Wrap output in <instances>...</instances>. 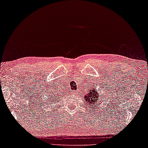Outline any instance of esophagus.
<instances>
[{"label": "esophagus", "instance_id": "34e87169", "mask_svg": "<svg viewBox=\"0 0 148 148\" xmlns=\"http://www.w3.org/2000/svg\"><path fill=\"white\" fill-rule=\"evenodd\" d=\"M76 93H77V91H71V94L74 95V94H76Z\"/></svg>", "mask_w": 148, "mask_h": 148}]
</instances>
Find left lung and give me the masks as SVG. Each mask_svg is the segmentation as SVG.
Returning a JSON list of instances; mask_svg holds the SVG:
<instances>
[{"instance_id":"8db88e82","label":"left lung","mask_w":148,"mask_h":148,"mask_svg":"<svg viewBox=\"0 0 148 148\" xmlns=\"http://www.w3.org/2000/svg\"><path fill=\"white\" fill-rule=\"evenodd\" d=\"M99 98L100 97L98 96V92L95 89V88L91 87L89 90V91H87V94L85 96V98L84 99L87 102V103L93 105V104L98 102L97 101H98Z\"/></svg>"}]
</instances>
